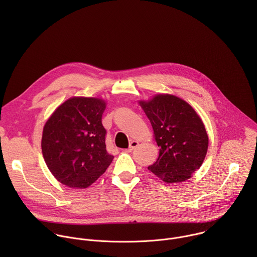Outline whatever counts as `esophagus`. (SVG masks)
<instances>
[{
  "label": "esophagus",
  "instance_id": "esophagus-1",
  "mask_svg": "<svg viewBox=\"0 0 257 257\" xmlns=\"http://www.w3.org/2000/svg\"><path fill=\"white\" fill-rule=\"evenodd\" d=\"M138 141H135V140H132L131 142H130V144H129V148L126 150V152L127 153H131L133 150H135L137 146H138Z\"/></svg>",
  "mask_w": 257,
  "mask_h": 257
}]
</instances>
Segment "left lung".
<instances>
[{
  "instance_id": "8db88e82",
  "label": "left lung",
  "mask_w": 257,
  "mask_h": 257,
  "mask_svg": "<svg viewBox=\"0 0 257 257\" xmlns=\"http://www.w3.org/2000/svg\"><path fill=\"white\" fill-rule=\"evenodd\" d=\"M138 103L151 121L160 148L159 158L149 170L168 184L191 178L201 167L208 149L205 126L195 109L169 93H159Z\"/></svg>"
}]
</instances>
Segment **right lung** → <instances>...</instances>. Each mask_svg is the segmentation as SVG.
Listing matches in <instances>:
<instances>
[{
  "instance_id": "1",
  "label": "right lung",
  "mask_w": 257,
  "mask_h": 257,
  "mask_svg": "<svg viewBox=\"0 0 257 257\" xmlns=\"http://www.w3.org/2000/svg\"><path fill=\"white\" fill-rule=\"evenodd\" d=\"M106 101L99 97L72 96L47 120L42 151L52 175L73 189H85L112 163L106 151L101 116Z\"/></svg>"
}]
</instances>
